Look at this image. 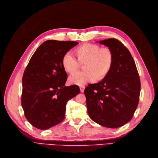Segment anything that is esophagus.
I'll use <instances>...</instances> for the list:
<instances>
[{
  "label": "esophagus",
  "instance_id": "esophagus-1",
  "mask_svg": "<svg viewBox=\"0 0 158 158\" xmlns=\"http://www.w3.org/2000/svg\"><path fill=\"white\" fill-rule=\"evenodd\" d=\"M85 86H80V92H81V93H84V90H85Z\"/></svg>",
  "mask_w": 158,
  "mask_h": 158
}]
</instances>
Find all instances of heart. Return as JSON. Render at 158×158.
<instances>
[{"instance_id":"heart-1","label":"heart","mask_w":158,"mask_h":158,"mask_svg":"<svg viewBox=\"0 0 158 158\" xmlns=\"http://www.w3.org/2000/svg\"><path fill=\"white\" fill-rule=\"evenodd\" d=\"M75 59L69 52L65 53L61 60L64 70L70 74L76 72L84 64V71L73 74L69 78L71 84L84 85L96 80L102 81L110 73L114 64V56L109 47L101 48L98 44L84 43L74 49Z\"/></svg>"}]
</instances>
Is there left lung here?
<instances>
[{
	"label": "left lung",
	"instance_id": "8db88e82",
	"mask_svg": "<svg viewBox=\"0 0 158 158\" xmlns=\"http://www.w3.org/2000/svg\"><path fill=\"white\" fill-rule=\"evenodd\" d=\"M113 51V67L108 76L85 89L88 114L94 122L118 128L132 118L139 103L141 83L131 52L116 39L101 40Z\"/></svg>",
	"mask_w": 158,
	"mask_h": 158
}]
</instances>
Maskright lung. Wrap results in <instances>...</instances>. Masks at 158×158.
I'll use <instances>...</instances> for the list:
<instances>
[{
	"label": "right lung",
	"mask_w": 158,
	"mask_h": 158,
	"mask_svg": "<svg viewBox=\"0 0 158 158\" xmlns=\"http://www.w3.org/2000/svg\"><path fill=\"white\" fill-rule=\"evenodd\" d=\"M78 43L47 40L36 50L22 77L21 104L27 121L46 130L65 118L67 102L80 93L78 85L65 86L67 74L63 55Z\"/></svg>",
	"instance_id": "right-lung-1"
}]
</instances>
